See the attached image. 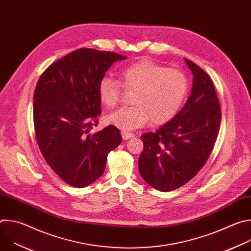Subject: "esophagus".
<instances>
[{
	"label": "esophagus",
	"instance_id": "34e87169",
	"mask_svg": "<svg viewBox=\"0 0 251 251\" xmlns=\"http://www.w3.org/2000/svg\"><path fill=\"white\" fill-rule=\"evenodd\" d=\"M121 136H122V138H123L124 140H128V139L134 137V134H133V133H129V132L122 131V132H121Z\"/></svg>",
	"mask_w": 251,
	"mask_h": 251
}]
</instances>
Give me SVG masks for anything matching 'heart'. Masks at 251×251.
Instances as JSON below:
<instances>
[{
  "label": "heart",
  "instance_id": "heart-1",
  "mask_svg": "<svg viewBox=\"0 0 251 251\" xmlns=\"http://www.w3.org/2000/svg\"><path fill=\"white\" fill-rule=\"evenodd\" d=\"M120 82L103 77L98 94L101 103L112 109L120 102L122 87L126 91H134L131 98L133 106L107 117V122L124 131L145 126L150 120L153 125L167 123L181 108L188 91V80L180 70L146 59L124 68Z\"/></svg>",
  "mask_w": 251,
  "mask_h": 251
}]
</instances>
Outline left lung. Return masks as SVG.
<instances>
[{"mask_svg":"<svg viewBox=\"0 0 251 251\" xmlns=\"http://www.w3.org/2000/svg\"><path fill=\"white\" fill-rule=\"evenodd\" d=\"M185 61L194 75L186 105L156 132L141 136L144 148L138 162L140 175L161 192L192 180L209 158L220 131L222 110L213 83L199 65Z\"/></svg>","mask_w":251,"mask_h":251,"instance_id":"1","label":"left lung"}]
</instances>
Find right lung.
<instances>
[{"label": "right lung", "instance_id": "right-lung-1", "mask_svg": "<svg viewBox=\"0 0 251 251\" xmlns=\"http://www.w3.org/2000/svg\"><path fill=\"white\" fill-rule=\"evenodd\" d=\"M121 54L78 49L51 63L33 93V125L39 148L66 184L83 188L103 174L108 154L118 147L119 129L108 125L91 134L101 113L100 80Z\"/></svg>", "mask_w": 251, "mask_h": 251}]
</instances>
